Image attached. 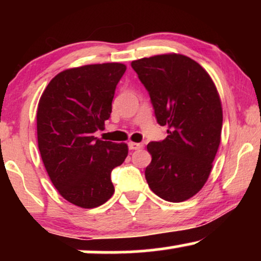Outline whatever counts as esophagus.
Returning <instances> with one entry per match:
<instances>
[{"label":"esophagus","instance_id":"esophagus-1","mask_svg":"<svg viewBox=\"0 0 261 261\" xmlns=\"http://www.w3.org/2000/svg\"><path fill=\"white\" fill-rule=\"evenodd\" d=\"M128 146H129V149H139V148L142 147V144H139V142L130 141L129 144H128Z\"/></svg>","mask_w":261,"mask_h":261}]
</instances>
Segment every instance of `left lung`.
<instances>
[{"mask_svg": "<svg viewBox=\"0 0 261 261\" xmlns=\"http://www.w3.org/2000/svg\"><path fill=\"white\" fill-rule=\"evenodd\" d=\"M147 89L165 140L149 142L148 187L167 202H184L204 187L222 130V105L209 73L194 59L165 53L132 62Z\"/></svg>", "mask_w": 261, "mask_h": 261, "instance_id": "1", "label": "left lung"}]
</instances>
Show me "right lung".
Listing matches in <instances>:
<instances>
[{
	"label": "right lung",
	"mask_w": 261,
	"mask_h": 261,
	"mask_svg": "<svg viewBox=\"0 0 261 261\" xmlns=\"http://www.w3.org/2000/svg\"><path fill=\"white\" fill-rule=\"evenodd\" d=\"M121 63L91 64L53 77L39 99L38 147L52 184L72 204L102 205L114 194L110 173L128 155L124 142L94 137L110 117Z\"/></svg>",
	"instance_id": "1"
}]
</instances>
